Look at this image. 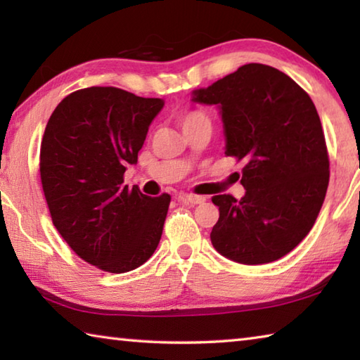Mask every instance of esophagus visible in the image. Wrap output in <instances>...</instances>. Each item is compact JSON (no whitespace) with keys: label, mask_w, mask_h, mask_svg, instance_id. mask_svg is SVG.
Wrapping results in <instances>:
<instances>
[{"label":"esophagus","mask_w":360,"mask_h":360,"mask_svg":"<svg viewBox=\"0 0 360 360\" xmlns=\"http://www.w3.org/2000/svg\"><path fill=\"white\" fill-rule=\"evenodd\" d=\"M205 197L202 195H193V193H182L179 195V202L182 203H187V205H200V203H205Z\"/></svg>","instance_id":"1"}]
</instances>
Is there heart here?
<instances>
[{
  "mask_svg": "<svg viewBox=\"0 0 360 360\" xmlns=\"http://www.w3.org/2000/svg\"><path fill=\"white\" fill-rule=\"evenodd\" d=\"M176 122H178L181 130L184 131L191 129L192 125L200 124V122H210V117L203 111H200V109H186V111H181L176 115Z\"/></svg>",
  "mask_w": 360,
  "mask_h": 360,
  "instance_id": "heart-1",
  "label": "heart"
}]
</instances>
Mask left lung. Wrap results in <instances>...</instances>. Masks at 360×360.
I'll return each mask as SVG.
<instances>
[{"label": "left lung", "instance_id": "1", "mask_svg": "<svg viewBox=\"0 0 360 360\" xmlns=\"http://www.w3.org/2000/svg\"><path fill=\"white\" fill-rule=\"evenodd\" d=\"M193 101L221 108L225 155L245 162V197L211 198L219 206L212 246L246 265L284 257L313 229L330 178L314 103L294 79L262 63L195 90Z\"/></svg>", "mask_w": 360, "mask_h": 360}]
</instances>
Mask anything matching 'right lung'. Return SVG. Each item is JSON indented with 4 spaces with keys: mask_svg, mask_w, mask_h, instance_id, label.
Listing matches in <instances>:
<instances>
[{
    "mask_svg": "<svg viewBox=\"0 0 360 360\" xmlns=\"http://www.w3.org/2000/svg\"><path fill=\"white\" fill-rule=\"evenodd\" d=\"M163 108L117 87L76 90L58 103L41 141L39 173L52 222L82 260L135 270L162 238L172 197L124 186L149 125Z\"/></svg>",
    "mask_w": 360,
    "mask_h": 360,
    "instance_id": "1",
    "label": "right lung"
}]
</instances>
